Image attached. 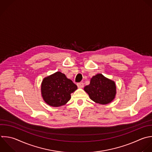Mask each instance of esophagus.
<instances>
[{
	"instance_id": "obj_1",
	"label": "esophagus",
	"mask_w": 152,
	"mask_h": 152,
	"mask_svg": "<svg viewBox=\"0 0 152 152\" xmlns=\"http://www.w3.org/2000/svg\"><path fill=\"white\" fill-rule=\"evenodd\" d=\"M77 86H78V88H81L84 87V83H79L77 84Z\"/></svg>"
}]
</instances>
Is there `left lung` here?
<instances>
[{
    "instance_id": "obj_1",
    "label": "left lung",
    "mask_w": 152,
    "mask_h": 152,
    "mask_svg": "<svg viewBox=\"0 0 152 152\" xmlns=\"http://www.w3.org/2000/svg\"><path fill=\"white\" fill-rule=\"evenodd\" d=\"M116 85L113 81L99 74L93 76L84 89L94 102L102 104L110 103L115 97Z\"/></svg>"
}]
</instances>
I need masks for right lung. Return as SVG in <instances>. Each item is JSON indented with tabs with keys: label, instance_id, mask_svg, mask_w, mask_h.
<instances>
[{
	"label": "right lung",
	"instance_id": "add662e5",
	"mask_svg": "<svg viewBox=\"0 0 152 152\" xmlns=\"http://www.w3.org/2000/svg\"><path fill=\"white\" fill-rule=\"evenodd\" d=\"M77 89V86L59 71L45 77L41 86L44 101L53 107L65 104L70 100L71 94Z\"/></svg>",
	"mask_w": 152,
	"mask_h": 152
}]
</instances>
